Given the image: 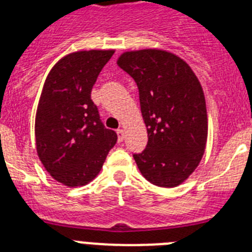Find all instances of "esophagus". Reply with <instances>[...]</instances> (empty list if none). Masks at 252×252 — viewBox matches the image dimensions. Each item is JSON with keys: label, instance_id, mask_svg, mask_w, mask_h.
Returning <instances> with one entry per match:
<instances>
[{"label": "esophagus", "instance_id": "obj_1", "mask_svg": "<svg viewBox=\"0 0 252 252\" xmlns=\"http://www.w3.org/2000/svg\"><path fill=\"white\" fill-rule=\"evenodd\" d=\"M117 137H119V141L121 142L122 140H124V137H125V131L122 130V128H119V130H117Z\"/></svg>", "mask_w": 252, "mask_h": 252}]
</instances>
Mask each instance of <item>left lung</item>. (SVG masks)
<instances>
[{"label": "left lung", "instance_id": "8db88e82", "mask_svg": "<svg viewBox=\"0 0 252 252\" xmlns=\"http://www.w3.org/2000/svg\"><path fill=\"white\" fill-rule=\"evenodd\" d=\"M117 64L139 88L148 145L133 154L146 180L173 188L192 174L204 154L208 120L204 93L190 66L160 49L126 51Z\"/></svg>", "mask_w": 252, "mask_h": 252}]
</instances>
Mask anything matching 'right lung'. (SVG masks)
Returning a JSON list of instances; mask_svg holds the SVG:
<instances>
[{
	"mask_svg": "<svg viewBox=\"0 0 252 252\" xmlns=\"http://www.w3.org/2000/svg\"><path fill=\"white\" fill-rule=\"evenodd\" d=\"M113 53H70L51 68L44 83L35 119L37 155L49 174L69 188L94 179L117 141V133L104 127L91 99Z\"/></svg>",
	"mask_w": 252,
	"mask_h": 252,
	"instance_id": "right-lung-1",
	"label": "right lung"
}]
</instances>
